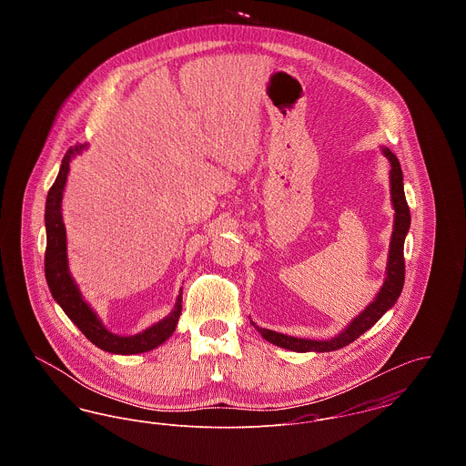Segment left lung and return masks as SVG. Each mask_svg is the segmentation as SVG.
I'll use <instances>...</instances> for the list:
<instances>
[{
  "mask_svg": "<svg viewBox=\"0 0 466 466\" xmlns=\"http://www.w3.org/2000/svg\"><path fill=\"white\" fill-rule=\"evenodd\" d=\"M382 154L388 157V160L391 164L390 181H391V202H393V208H395V227H393L391 243H390L386 281H384L380 291L377 293L374 302L370 306H367V309L363 310L358 318H355L344 332L339 333L337 337H333L330 340L297 339V337H289L285 333L260 329V327L255 325V329L262 333V337L268 342H272L279 348H285V350L297 351V353L335 351V350H340V348L351 344L361 333H365L370 327H374L377 319L390 308H393V304L397 302L401 289H403V281H405L403 241H405V236H407L409 227H410V211H409V204H407L405 194H403V175H401L399 158L390 148H382Z\"/></svg>",
  "mask_w": 466,
  "mask_h": 466,
  "instance_id": "8db88e82",
  "label": "left lung"
}]
</instances>
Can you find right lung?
Masks as SVG:
<instances>
[{
    "instance_id": "add662e5",
    "label": "right lung",
    "mask_w": 466,
    "mask_h": 466,
    "mask_svg": "<svg viewBox=\"0 0 466 466\" xmlns=\"http://www.w3.org/2000/svg\"><path fill=\"white\" fill-rule=\"evenodd\" d=\"M86 145H75L66 152L63 158L59 175L56 177L54 185L48 190L46 206H45V227H46V248H45V278L56 302L66 312L67 318L82 330L92 344L99 350L115 353V355H137L150 351L167 340L175 329L177 318L181 314V291L177 295V306L169 316L154 327L136 333V335H115L103 327L96 312L90 309L82 299V293L76 289L73 278L67 270L66 258V228L61 215V200L63 190L66 185L69 160L75 154H80Z\"/></svg>"
}]
</instances>
